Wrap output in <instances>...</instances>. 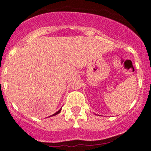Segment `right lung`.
I'll list each match as a JSON object with an SVG mask.
<instances>
[{"label":"right lung","instance_id":"obj_1","mask_svg":"<svg viewBox=\"0 0 151 151\" xmlns=\"http://www.w3.org/2000/svg\"><path fill=\"white\" fill-rule=\"evenodd\" d=\"M60 110H61V109H59V110H58V112H55V114H53V115H57V114H58V113H59V112H60Z\"/></svg>","mask_w":151,"mask_h":151}]
</instances>
